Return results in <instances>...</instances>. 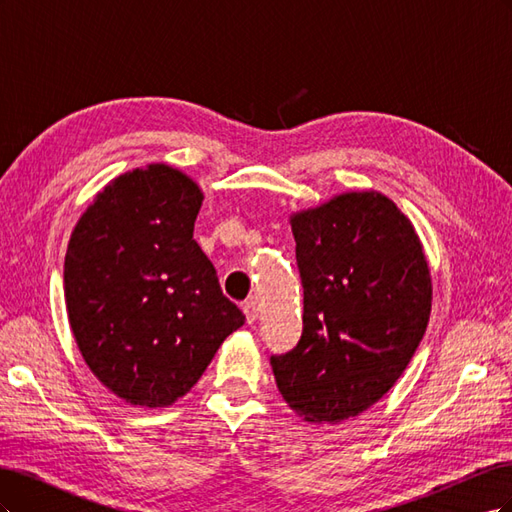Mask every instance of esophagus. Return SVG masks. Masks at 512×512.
Returning <instances> with one entry per match:
<instances>
[{
    "label": "esophagus",
    "mask_w": 512,
    "mask_h": 512,
    "mask_svg": "<svg viewBox=\"0 0 512 512\" xmlns=\"http://www.w3.org/2000/svg\"><path fill=\"white\" fill-rule=\"evenodd\" d=\"M243 314L247 318V324H254L258 320V305H256L254 299H247L243 303Z\"/></svg>",
    "instance_id": "34e87169"
}]
</instances>
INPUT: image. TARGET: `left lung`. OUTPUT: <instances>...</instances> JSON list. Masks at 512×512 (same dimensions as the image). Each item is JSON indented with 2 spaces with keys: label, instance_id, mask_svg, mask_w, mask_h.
Segmentation results:
<instances>
[{
  "label": "left lung",
  "instance_id": "left-lung-1",
  "mask_svg": "<svg viewBox=\"0 0 512 512\" xmlns=\"http://www.w3.org/2000/svg\"><path fill=\"white\" fill-rule=\"evenodd\" d=\"M303 333L271 356L286 404L342 423L391 391L425 335L431 275L412 222L380 192H348L290 218Z\"/></svg>",
  "mask_w": 512,
  "mask_h": 512
}]
</instances>
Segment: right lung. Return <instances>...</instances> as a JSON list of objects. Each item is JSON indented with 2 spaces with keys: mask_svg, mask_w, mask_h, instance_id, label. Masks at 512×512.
Segmentation results:
<instances>
[{
  "mask_svg": "<svg viewBox=\"0 0 512 512\" xmlns=\"http://www.w3.org/2000/svg\"><path fill=\"white\" fill-rule=\"evenodd\" d=\"M198 185L168 164L119 175L76 222L64 262L68 320L94 376L132 406L175 404L243 327L194 241Z\"/></svg>",
  "mask_w": 512,
  "mask_h": 512,
  "instance_id": "add662e5",
  "label": "right lung"
}]
</instances>
